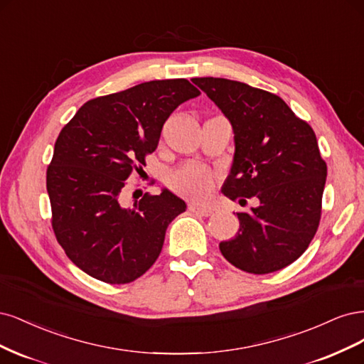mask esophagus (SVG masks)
I'll return each mask as SVG.
<instances>
[{"instance_id":"34e87169","label":"esophagus","mask_w":364,"mask_h":364,"mask_svg":"<svg viewBox=\"0 0 364 364\" xmlns=\"http://www.w3.org/2000/svg\"><path fill=\"white\" fill-rule=\"evenodd\" d=\"M189 210L192 213H196V215H201V216H210L213 213L212 208L208 207H204V205H198V204H189Z\"/></svg>"}]
</instances>
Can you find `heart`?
<instances>
[{
  "label": "heart",
  "mask_w": 364,
  "mask_h": 364,
  "mask_svg": "<svg viewBox=\"0 0 364 364\" xmlns=\"http://www.w3.org/2000/svg\"><path fill=\"white\" fill-rule=\"evenodd\" d=\"M173 191L193 199H204L213 189V175L196 163H187L169 175Z\"/></svg>",
  "instance_id": "1"
}]
</instances>
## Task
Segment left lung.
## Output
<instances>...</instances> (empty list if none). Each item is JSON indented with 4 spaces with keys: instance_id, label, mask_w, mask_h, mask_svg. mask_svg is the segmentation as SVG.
Here are the masks:
<instances>
[{
    "instance_id": "obj_1",
    "label": "left lung",
    "mask_w": 364,
    "mask_h": 364,
    "mask_svg": "<svg viewBox=\"0 0 364 364\" xmlns=\"http://www.w3.org/2000/svg\"><path fill=\"white\" fill-rule=\"evenodd\" d=\"M193 83L231 122L234 159L222 193L255 207L237 213L236 237L219 250L250 274H271L298 260L319 227L326 163L313 128L279 97L240 81L203 77Z\"/></svg>"
}]
</instances>
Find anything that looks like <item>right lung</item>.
<instances>
[{"label": "right lung", "mask_w": 364, "mask_h": 364, "mask_svg": "<svg viewBox=\"0 0 364 364\" xmlns=\"http://www.w3.org/2000/svg\"><path fill=\"white\" fill-rule=\"evenodd\" d=\"M199 93L186 78L146 81L87 101L62 128L46 171L51 224L69 260L87 275L127 284L159 259L186 203L163 189L125 207L124 187L156 151L171 113Z\"/></svg>", "instance_id": "add662e5"}]
</instances>
